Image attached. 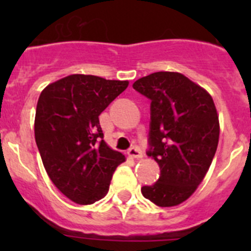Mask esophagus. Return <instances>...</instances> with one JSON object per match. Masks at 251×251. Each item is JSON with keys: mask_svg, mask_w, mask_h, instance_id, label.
Here are the masks:
<instances>
[{"mask_svg": "<svg viewBox=\"0 0 251 251\" xmlns=\"http://www.w3.org/2000/svg\"><path fill=\"white\" fill-rule=\"evenodd\" d=\"M128 156L132 157V158L138 159V158H142V157H143V153H142L138 148L134 147V148H130V150L128 151Z\"/></svg>", "mask_w": 251, "mask_h": 251, "instance_id": "1", "label": "esophagus"}]
</instances>
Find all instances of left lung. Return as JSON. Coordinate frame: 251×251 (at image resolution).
<instances>
[{
    "label": "left lung",
    "mask_w": 251,
    "mask_h": 251,
    "mask_svg": "<svg viewBox=\"0 0 251 251\" xmlns=\"http://www.w3.org/2000/svg\"><path fill=\"white\" fill-rule=\"evenodd\" d=\"M151 99L150 156L158 181L142 195L159 207L186 201L205 178L219 145L220 123L212 97L181 73L157 72L134 81Z\"/></svg>",
    "instance_id": "left-lung-1"
}]
</instances>
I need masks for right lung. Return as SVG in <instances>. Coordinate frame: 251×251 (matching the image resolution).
Masks as SVG:
<instances>
[{"instance_id":"right-lung-1","label":"right lung","mask_w":251,"mask_h":251,"mask_svg":"<svg viewBox=\"0 0 251 251\" xmlns=\"http://www.w3.org/2000/svg\"><path fill=\"white\" fill-rule=\"evenodd\" d=\"M128 80L73 74L49 84L37 100L35 139L46 174L61 194L92 205L109 191L126 157L103 141L99 115Z\"/></svg>"}]
</instances>
